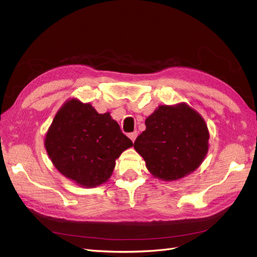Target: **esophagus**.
I'll list each match as a JSON object with an SVG mask.
<instances>
[{"label":"esophagus","instance_id":"34e87169","mask_svg":"<svg viewBox=\"0 0 257 257\" xmlns=\"http://www.w3.org/2000/svg\"><path fill=\"white\" fill-rule=\"evenodd\" d=\"M137 135H138L137 132H133V133H130V134H128V137H130L131 141L134 143V142H135V139H136V137H137Z\"/></svg>","mask_w":257,"mask_h":257}]
</instances>
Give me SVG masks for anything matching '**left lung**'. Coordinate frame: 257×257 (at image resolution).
<instances>
[{
    "instance_id": "left-lung-1",
    "label": "left lung",
    "mask_w": 257,
    "mask_h": 257,
    "mask_svg": "<svg viewBox=\"0 0 257 257\" xmlns=\"http://www.w3.org/2000/svg\"><path fill=\"white\" fill-rule=\"evenodd\" d=\"M146 131L134 143L153 177L175 181L196 170L209 149L207 124L185 103L160 105L146 119Z\"/></svg>"
}]
</instances>
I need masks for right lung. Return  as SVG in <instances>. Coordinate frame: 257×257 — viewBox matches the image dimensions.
<instances>
[{
    "mask_svg": "<svg viewBox=\"0 0 257 257\" xmlns=\"http://www.w3.org/2000/svg\"><path fill=\"white\" fill-rule=\"evenodd\" d=\"M44 144L59 173L83 188L109 180L115 160L133 146L109 112L98 113L77 98L62 105Z\"/></svg>",
    "mask_w": 257,
    "mask_h": 257,
    "instance_id": "obj_1",
    "label": "right lung"
}]
</instances>
